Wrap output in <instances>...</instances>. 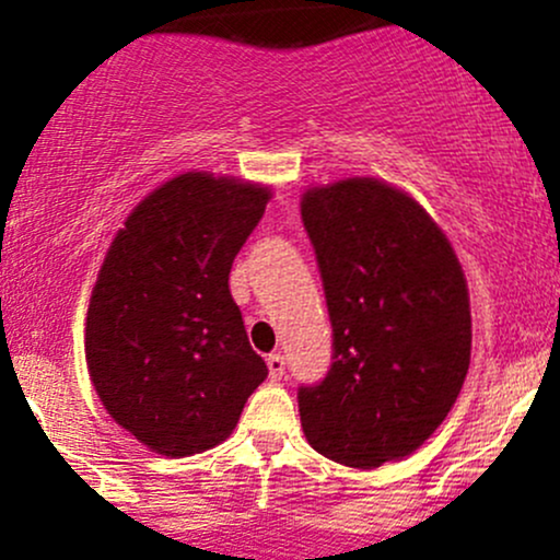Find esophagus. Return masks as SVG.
Listing matches in <instances>:
<instances>
[{"mask_svg": "<svg viewBox=\"0 0 560 560\" xmlns=\"http://www.w3.org/2000/svg\"><path fill=\"white\" fill-rule=\"evenodd\" d=\"M268 376H271V382H279V378H284V371H287V361L281 352H273V355H268Z\"/></svg>", "mask_w": 560, "mask_h": 560, "instance_id": "1", "label": "esophagus"}]
</instances>
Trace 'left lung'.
Instances as JSON below:
<instances>
[{
	"label": "left lung",
	"mask_w": 560,
	"mask_h": 560,
	"mask_svg": "<svg viewBox=\"0 0 560 560\" xmlns=\"http://www.w3.org/2000/svg\"><path fill=\"white\" fill-rule=\"evenodd\" d=\"M331 320V369L298 389L307 442L352 468L419 450L445 421L471 361L460 262L427 210L376 178L302 195Z\"/></svg>",
	"instance_id": "8db88e82"
}]
</instances>
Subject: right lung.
Wrapping results in <instances>:
<instances>
[{
	"mask_svg": "<svg viewBox=\"0 0 560 560\" xmlns=\"http://www.w3.org/2000/svg\"><path fill=\"white\" fill-rule=\"evenodd\" d=\"M271 189L191 171L133 208L86 313V365L115 423L184 458L234 432L268 376L229 292L231 262Z\"/></svg>",
	"mask_w": 560,
	"mask_h": 560,
	"instance_id": "obj_1",
	"label": "right lung"
}]
</instances>
